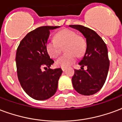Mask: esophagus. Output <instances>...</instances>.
<instances>
[{
	"instance_id": "esophagus-1",
	"label": "esophagus",
	"mask_w": 122,
	"mask_h": 122,
	"mask_svg": "<svg viewBox=\"0 0 122 122\" xmlns=\"http://www.w3.org/2000/svg\"><path fill=\"white\" fill-rule=\"evenodd\" d=\"M61 69H62V71H65V67H61Z\"/></svg>"
}]
</instances>
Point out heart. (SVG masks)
Masks as SVG:
<instances>
[{"label":"heart","instance_id":"obj_1","mask_svg":"<svg viewBox=\"0 0 122 122\" xmlns=\"http://www.w3.org/2000/svg\"><path fill=\"white\" fill-rule=\"evenodd\" d=\"M56 40H48L46 49L48 55L52 58L57 57L61 53V47L65 48V55L61 56L56 61L59 67H67L74 63L77 56H82L86 51L84 39L70 29H63L55 35Z\"/></svg>","mask_w":122,"mask_h":122}]
</instances>
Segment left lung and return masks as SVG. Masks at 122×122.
I'll return each mask as SVG.
<instances>
[{
    "mask_svg": "<svg viewBox=\"0 0 122 122\" xmlns=\"http://www.w3.org/2000/svg\"><path fill=\"white\" fill-rule=\"evenodd\" d=\"M79 30L86 39V50L79 64L81 69L74 70L72 83L80 94L91 95L99 91L105 84L109 69L107 45L94 30L80 25H69ZM87 66L85 71L83 67Z\"/></svg>",
    "mask_w": 122,
    "mask_h": 122,
    "instance_id": "obj_1",
    "label": "left lung"
}]
</instances>
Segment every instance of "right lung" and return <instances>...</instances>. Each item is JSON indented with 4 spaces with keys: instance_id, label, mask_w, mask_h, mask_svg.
Masks as SVG:
<instances>
[{
    "instance_id": "obj_1",
    "label": "right lung",
    "mask_w": 122,
    "mask_h": 122,
    "mask_svg": "<svg viewBox=\"0 0 122 122\" xmlns=\"http://www.w3.org/2000/svg\"><path fill=\"white\" fill-rule=\"evenodd\" d=\"M59 27L43 26L36 28L23 38L17 49L15 62L18 80L25 93L34 99H48L57 89L63 71L61 68L50 69L54 61L47 53L46 45L50 30Z\"/></svg>"
}]
</instances>
